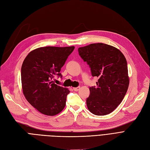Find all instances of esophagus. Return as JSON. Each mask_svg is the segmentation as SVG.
I'll return each instance as SVG.
<instances>
[{"mask_svg":"<svg viewBox=\"0 0 150 150\" xmlns=\"http://www.w3.org/2000/svg\"><path fill=\"white\" fill-rule=\"evenodd\" d=\"M80 89V87L79 86V87H77V88H73V90L75 91H79Z\"/></svg>","mask_w":150,"mask_h":150,"instance_id":"esophagus-1","label":"esophagus"}]
</instances>
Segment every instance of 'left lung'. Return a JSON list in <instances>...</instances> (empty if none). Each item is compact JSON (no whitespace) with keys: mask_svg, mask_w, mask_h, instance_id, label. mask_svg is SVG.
Listing matches in <instances>:
<instances>
[{"mask_svg":"<svg viewBox=\"0 0 150 150\" xmlns=\"http://www.w3.org/2000/svg\"><path fill=\"white\" fill-rule=\"evenodd\" d=\"M78 51L89 66L92 76L99 78L97 87L89 88L88 110L97 116L110 114L122 102L128 88L126 58L118 49L103 43L91 44L79 47Z\"/></svg>","mask_w":150,"mask_h":150,"instance_id":"obj_1","label":"left lung"}]
</instances>
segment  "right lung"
Instances as JSON below:
<instances>
[{"label":"right lung","mask_w":150,"mask_h":150,"mask_svg":"<svg viewBox=\"0 0 150 150\" xmlns=\"http://www.w3.org/2000/svg\"><path fill=\"white\" fill-rule=\"evenodd\" d=\"M74 46L42 47L30 51L21 67L22 91L25 99L39 112L55 116L66 105L68 88L54 83L55 76H61V67Z\"/></svg>","instance_id":"obj_1"}]
</instances>
